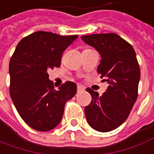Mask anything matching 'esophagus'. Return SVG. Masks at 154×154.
I'll return each mask as SVG.
<instances>
[{
	"label": "esophagus",
	"mask_w": 154,
	"mask_h": 154,
	"mask_svg": "<svg viewBox=\"0 0 154 154\" xmlns=\"http://www.w3.org/2000/svg\"><path fill=\"white\" fill-rule=\"evenodd\" d=\"M85 91V88L83 86H81V85H78V87H77V92L78 93H80V92H83Z\"/></svg>",
	"instance_id": "1"
}]
</instances>
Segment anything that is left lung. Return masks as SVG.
Here are the masks:
<instances>
[{
	"label": "left lung",
	"instance_id": "1",
	"mask_svg": "<svg viewBox=\"0 0 154 154\" xmlns=\"http://www.w3.org/2000/svg\"><path fill=\"white\" fill-rule=\"evenodd\" d=\"M85 43L98 51L101 60L97 68L106 78V91L99 95L91 88V102L85 107L89 125L98 132L112 131L127 120L137 98L140 68L134 48L116 33L82 36Z\"/></svg>",
	"mask_w": 154,
	"mask_h": 154
}]
</instances>
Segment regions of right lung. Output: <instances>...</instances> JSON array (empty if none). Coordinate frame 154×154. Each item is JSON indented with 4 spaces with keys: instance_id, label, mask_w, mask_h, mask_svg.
Segmentation results:
<instances>
[{
    "instance_id": "1",
    "label": "right lung",
    "mask_w": 154,
    "mask_h": 154,
    "mask_svg": "<svg viewBox=\"0 0 154 154\" xmlns=\"http://www.w3.org/2000/svg\"><path fill=\"white\" fill-rule=\"evenodd\" d=\"M77 38L38 31L22 38L11 58V98L22 119L34 130L57 127L66 101L76 94L77 85L71 81L55 90L48 71L60 67L63 52Z\"/></svg>"
}]
</instances>
